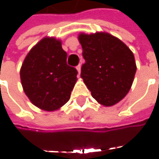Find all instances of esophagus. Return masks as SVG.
<instances>
[{
    "label": "esophagus",
    "instance_id": "1",
    "mask_svg": "<svg viewBox=\"0 0 159 159\" xmlns=\"http://www.w3.org/2000/svg\"><path fill=\"white\" fill-rule=\"evenodd\" d=\"M76 69H77V70H78V72H79V73H80V70H81V65H80V64L77 65Z\"/></svg>",
    "mask_w": 159,
    "mask_h": 159
}]
</instances>
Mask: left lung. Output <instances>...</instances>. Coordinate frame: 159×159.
Segmentation results:
<instances>
[{
    "instance_id": "obj_1",
    "label": "left lung",
    "mask_w": 159,
    "mask_h": 159,
    "mask_svg": "<svg viewBox=\"0 0 159 159\" xmlns=\"http://www.w3.org/2000/svg\"><path fill=\"white\" fill-rule=\"evenodd\" d=\"M85 64L80 77L102 105L112 106L131 89L136 72L134 54L124 42L107 33L80 34Z\"/></svg>"
}]
</instances>
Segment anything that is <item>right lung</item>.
<instances>
[{
    "instance_id": "obj_1",
    "label": "right lung",
    "mask_w": 159,
    "mask_h": 159,
    "mask_svg": "<svg viewBox=\"0 0 159 159\" xmlns=\"http://www.w3.org/2000/svg\"><path fill=\"white\" fill-rule=\"evenodd\" d=\"M61 40L46 37L25 58L20 70L24 91L35 106L47 111L58 110L69 101L78 71L66 63Z\"/></svg>"
}]
</instances>
